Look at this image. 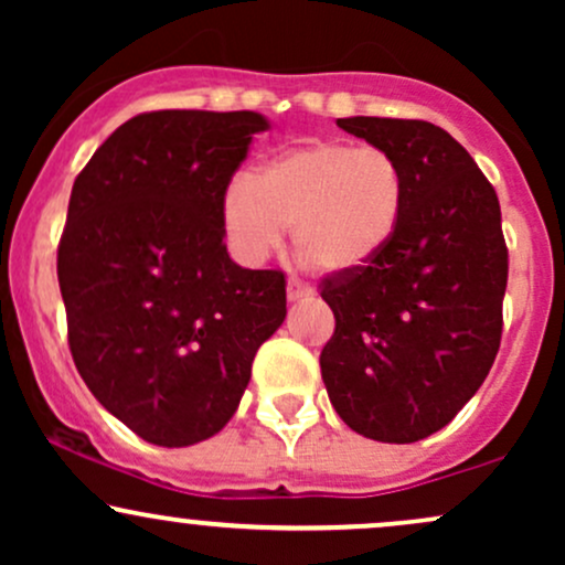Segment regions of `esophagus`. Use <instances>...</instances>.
<instances>
[{"mask_svg":"<svg viewBox=\"0 0 565 565\" xmlns=\"http://www.w3.org/2000/svg\"><path fill=\"white\" fill-rule=\"evenodd\" d=\"M310 295H313V289H310L308 284L297 281V278H289V284H287V297H289V302H300V300H308Z\"/></svg>","mask_w":565,"mask_h":565,"instance_id":"34e87169","label":"esophagus"}]
</instances>
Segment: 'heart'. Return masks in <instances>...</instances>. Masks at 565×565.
Returning a JSON list of instances; mask_svg holds the SVG:
<instances>
[{
	"label": "heart",
	"instance_id": "b5f03b06",
	"mask_svg": "<svg viewBox=\"0 0 565 565\" xmlns=\"http://www.w3.org/2000/svg\"><path fill=\"white\" fill-rule=\"evenodd\" d=\"M406 206V170L387 148L308 140L233 180L220 223L246 265L268 260L291 225L305 265L353 276L391 249Z\"/></svg>",
	"mask_w": 565,
	"mask_h": 565
}]
</instances>
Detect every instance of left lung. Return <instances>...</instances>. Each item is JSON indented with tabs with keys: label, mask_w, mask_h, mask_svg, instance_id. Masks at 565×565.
<instances>
[{
	"label": "left lung",
	"mask_w": 565,
	"mask_h": 565,
	"mask_svg": "<svg viewBox=\"0 0 565 565\" xmlns=\"http://www.w3.org/2000/svg\"><path fill=\"white\" fill-rule=\"evenodd\" d=\"M337 127L398 157L408 206L377 263L323 281L337 327L321 350V377L350 430L414 444L457 417L497 359L508 287L502 212L446 129L380 116Z\"/></svg>",
	"instance_id": "1"
}]
</instances>
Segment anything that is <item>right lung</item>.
Listing matches in <instances>:
<instances>
[{
	"label": "right lung",
	"mask_w": 565,
	"mask_h": 565,
	"mask_svg": "<svg viewBox=\"0 0 565 565\" xmlns=\"http://www.w3.org/2000/svg\"><path fill=\"white\" fill-rule=\"evenodd\" d=\"M270 121L255 111H151L74 180L57 281L82 380L142 440L193 446L228 425L257 348L287 319L278 270L223 244L225 188Z\"/></svg>",
	"instance_id": "obj_1"
}]
</instances>
